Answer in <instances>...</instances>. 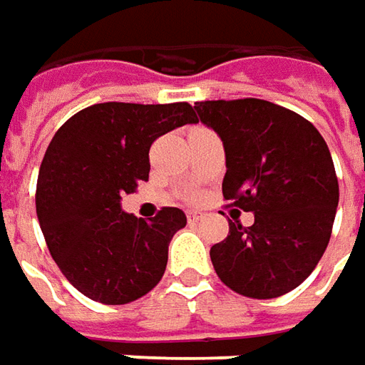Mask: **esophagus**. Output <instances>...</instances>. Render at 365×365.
I'll return each instance as SVG.
<instances>
[{
  "label": "esophagus",
  "mask_w": 365,
  "mask_h": 365,
  "mask_svg": "<svg viewBox=\"0 0 365 365\" xmlns=\"http://www.w3.org/2000/svg\"><path fill=\"white\" fill-rule=\"evenodd\" d=\"M203 217H205V214H203V212H197V210H190V212H187V222H190V224H197V222H202Z\"/></svg>",
  "instance_id": "1"
}]
</instances>
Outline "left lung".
Listing matches in <instances>:
<instances>
[{
	"label": "left lung",
	"mask_w": 365,
	"mask_h": 365,
	"mask_svg": "<svg viewBox=\"0 0 365 365\" xmlns=\"http://www.w3.org/2000/svg\"><path fill=\"white\" fill-rule=\"evenodd\" d=\"M193 108L224 143V197L254 214L250 227L230 222L227 237L210 250L215 274L242 296H284L314 272L331 235L339 187L328 143L266 99Z\"/></svg>",
	"instance_id": "8db88e82"
}]
</instances>
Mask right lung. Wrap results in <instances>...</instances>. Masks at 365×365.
<instances>
[{"instance_id": "right-lung-1", "label": "right lung", "mask_w": 365, "mask_h": 365, "mask_svg": "<svg viewBox=\"0 0 365 365\" xmlns=\"http://www.w3.org/2000/svg\"><path fill=\"white\" fill-rule=\"evenodd\" d=\"M185 123H197L190 103L108 101L53 135L37 178V220L61 274L89 299L130 304L162 279L187 217L163 207L145 222L121 210V195L148 182L151 143Z\"/></svg>"}]
</instances>
